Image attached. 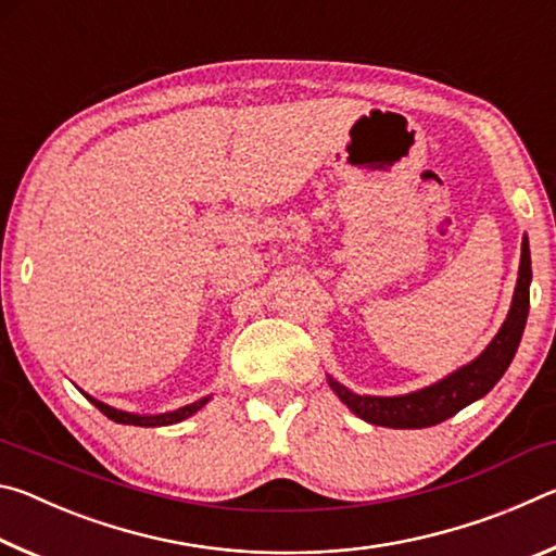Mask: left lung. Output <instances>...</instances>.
<instances>
[{
    "instance_id": "8db88e82",
    "label": "left lung",
    "mask_w": 556,
    "mask_h": 556,
    "mask_svg": "<svg viewBox=\"0 0 556 556\" xmlns=\"http://www.w3.org/2000/svg\"><path fill=\"white\" fill-rule=\"evenodd\" d=\"M530 281H532V260H530V242L527 235L522 238V255L520 269H517V285L513 294L510 312L495 333L485 351L473 357V361L460 365L446 378L434 384L414 390L409 394H394V397H378V394H357L348 390L345 384L338 382L328 375V384L338 394L348 409L355 417H361L375 427L390 429H425L434 427L439 421L454 417L456 412L468 407L470 402L485 397L495 388V382L503 378L505 370L510 368L513 357L520 345V338L527 324V312H530Z\"/></svg>"
}]
</instances>
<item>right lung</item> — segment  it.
Segmentation results:
<instances>
[{
  "label": "right lung",
  "instance_id": "1",
  "mask_svg": "<svg viewBox=\"0 0 556 556\" xmlns=\"http://www.w3.org/2000/svg\"><path fill=\"white\" fill-rule=\"evenodd\" d=\"M86 394V392H83ZM86 397L96 404V407L105 414L108 419L117 421V425H131V427H168V425H176V421H184L191 417V414H195L199 409H203L205 404L211 402L213 394H208V397H201L199 402H191L186 404V407H178L174 412H164V414H131V412H122V409H115L110 407V404L100 402L96 397H90V394H86Z\"/></svg>",
  "mask_w": 556,
  "mask_h": 556
}]
</instances>
